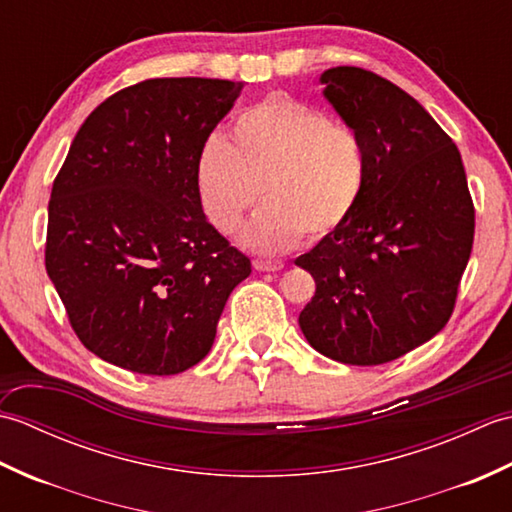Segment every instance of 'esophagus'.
Masks as SVG:
<instances>
[{
    "mask_svg": "<svg viewBox=\"0 0 512 512\" xmlns=\"http://www.w3.org/2000/svg\"><path fill=\"white\" fill-rule=\"evenodd\" d=\"M255 270H259V273H277V270L284 268V262H270V259H255L253 262Z\"/></svg>",
    "mask_w": 512,
    "mask_h": 512,
    "instance_id": "34e87169",
    "label": "esophagus"
}]
</instances>
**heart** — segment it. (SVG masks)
<instances>
[{
    "label": "heart",
    "mask_w": 512,
    "mask_h": 512,
    "mask_svg": "<svg viewBox=\"0 0 512 512\" xmlns=\"http://www.w3.org/2000/svg\"><path fill=\"white\" fill-rule=\"evenodd\" d=\"M367 151L356 129L284 94L248 107L226 143L211 138L198 158V191L209 222L224 235L242 226L262 189L264 209L244 244L275 255L308 235L330 237L352 220L367 187Z\"/></svg>",
    "instance_id": "obj_1"
}]
</instances>
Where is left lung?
<instances>
[{
  "label": "left lung",
  "mask_w": 512,
  "mask_h": 512,
  "mask_svg": "<svg viewBox=\"0 0 512 512\" xmlns=\"http://www.w3.org/2000/svg\"><path fill=\"white\" fill-rule=\"evenodd\" d=\"M321 83L363 138L369 169L352 220L295 259L317 284L299 325L332 361L389 363L451 319L473 248V200L458 147L413 96L354 65L325 70Z\"/></svg>",
  "instance_id": "left-lung-1"
}]
</instances>
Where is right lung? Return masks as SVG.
I'll return each instance as SVG.
<instances>
[{
  "instance_id": "obj_1",
  "label": "right lung",
  "mask_w": 512,
  "mask_h": 512,
  "mask_svg": "<svg viewBox=\"0 0 512 512\" xmlns=\"http://www.w3.org/2000/svg\"><path fill=\"white\" fill-rule=\"evenodd\" d=\"M244 85L147 79L85 118L54 178L46 270L81 343L147 376L200 363L250 259L202 211L198 158Z\"/></svg>"
}]
</instances>
